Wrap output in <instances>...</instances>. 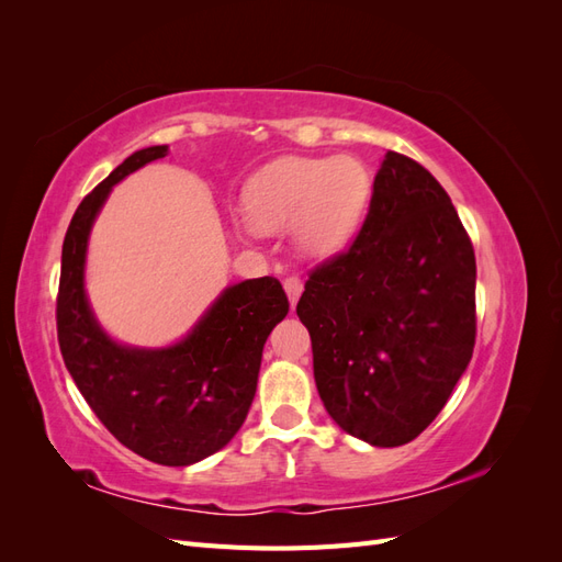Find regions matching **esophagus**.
<instances>
[{
	"instance_id": "34e87169",
	"label": "esophagus",
	"mask_w": 562,
	"mask_h": 562,
	"mask_svg": "<svg viewBox=\"0 0 562 562\" xmlns=\"http://www.w3.org/2000/svg\"><path fill=\"white\" fill-rule=\"evenodd\" d=\"M283 288H285V293H288V300H291V307H295L300 295H302V288H304L302 279L300 277H285Z\"/></svg>"
}]
</instances>
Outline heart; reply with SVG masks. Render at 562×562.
<instances>
[{"label":"heart","mask_w":562,"mask_h":562,"mask_svg":"<svg viewBox=\"0 0 562 562\" xmlns=\"http://www.w3.org/2000/svg\"><path fill=\"white\" fill-rule=\"evenodd\" d=\"M370 187L368 168L351 157H285L248 180L244 203L260 229L297 223L304 252L330 255L359 229Z\"/></svg>","instance_id":"b5f03b06"}]
</instances>
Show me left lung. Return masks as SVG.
Wrapping results in <instances>:
<instances>
[{
    "mask_svg": "<svg viewBox=\"0 0 562 562\" xmlns=\"http://www.w3.org/2000/svg\"><path fill=\"white\" fill-rule=\"evenodd\" d=\"M297 316L328 415L378 448L443 411L475 345V255L448 192L386 151L351 246L316 265Z\"/></svg>",
    "mask_w": 562,
    "mask_h": 562,
    "instance_id": "8db88e82",
    "label": "left lung"
}]
</instances>
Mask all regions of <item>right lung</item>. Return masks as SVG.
<instances>
[{"label": "right lung", "instance_id": "add662e5", "mask_svg": "<svg viewBox=\"0 0 562 562\" xmlns=\"http://www.w3.org/2000/svg\"><path fill=\"white\" fill-rule=\"evenodd\" d=\"M166 151L168 145L133 151L79 203L63 241L56 323L63 361L105 429L149 462L187 467L241 429L262 347L291 304L279 279L262 277L229 285L168 349L122 347L100 330L83 293L91 225L112 184Z\"/></svg>", "mask_w": 562, "mask_h": 562}]
</instances>
